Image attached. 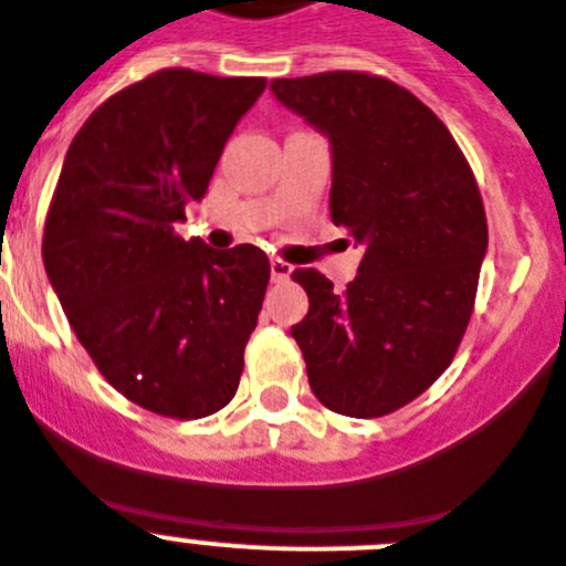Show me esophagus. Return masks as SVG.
Listing matches in <instances>:
<instances>
[{"instance_id": "1", "label": "esophagus", "mask_w": 566, "mask_h": 566, "mask_svg": "<svg viewBox=\"0 0 566 566\" xmlns=\"http://www.w3.org/2000/svg\"><path fill=\"white\" fill-rule=\"evenodd\" d=\"M290 273H293V264L284 262V259H273V262H271V276H273V282H276V284L287 282Z\"/></svg>"}]
</instances>
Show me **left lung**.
Here are the masks:
<instances>
[{"mask_svg": "<svg viewBox=\"0 0 566 566\" xmlns=\"http://www.w3.org/2000/svg\"><path fill=\"white\" fill-rule=\"evenodd\" d=\"M271 86L327 132L329 213L364 245L340 293L315 268L293 271L310 298L293 327L310 389L338 415H391L440 378L468 329L488 251L480 186L448 126L384 75L333 70Z\"/></svg>", "mask_w": 566, "mask_h": 566, "instance_id": "obj_1", "label": "left lung"}]
</instances>
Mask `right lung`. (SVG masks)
Masks as SVG:
<instances>
[{
  "mask_svg": "<svg viewBox=\"0 0 566 566\" xmlns=\"http://www.w3.org/2000/svg\"><path fill=\"white\" fill-rule=\"evenodd\" d=\"M268 81L166 67L109 95L70 144L42 256L70 327L126 400L200 420L237 395L271 262L175 231Z\"/></svg>",
  "mask_w": 566,
  "mask_h": 566,
  "instance_id": "obj_1",
  "label": "right lung"
}]
</instances>
